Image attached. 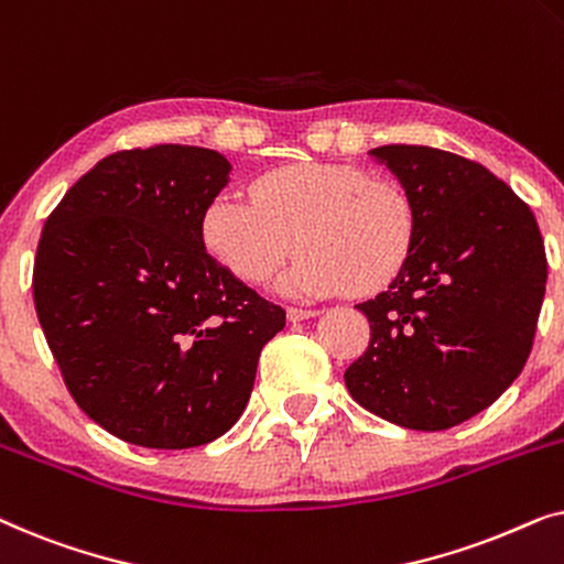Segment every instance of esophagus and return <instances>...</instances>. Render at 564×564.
<instances>
[{"label":"esophagus","instance_id":"34e87169","mask_svg":"<svg viewBox=\"0 0 564 564\" xmlns=\"http://www.w3.org/2000/svg\"><path fill=\"white\" fill-rule=\"evenodd\" d=\"M318 315V311H303V307H288V321L290 323H300V321H311Z\"/></svg>","mask_w":564,"mask_h":564}]
</instances>
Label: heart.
<instances>
[{
    "mask_svg": "<svg viewBox=\"0 0 564 564\" xmlns=\"http://www.w3.org/2000/svg\"><path fill=\"white\" fill-rule=\"evenodd\" d=\"M205 249L236 280L261 288L300 249L280 290L292 297L369 295L400 274L415 207L398 182L349 164H290L261 174L251 199L220 192L199 215Z\"/></svg>",
    "mask_w": 564,
    "mask_h": 564,
    "instance_id": "1",
    "label": "heart"
}]
</instances>
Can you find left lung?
<instances>
[{
  "mask_svg": "<svg viewBox=\"0 0 564 564\" xmlns=\"http://www.w3.org/2000/svg\"><path fill=\"white\" fill-rule=\"evenodd\" d=\"M415 207L411 257L369 318L367 351L344 372L369 413L444 431L496 403L527 365L546 288L531 207L482 164L429 145L369 151Z\"/></svg>",
  "mask_w": 564,
  "mask_h": 564,
  "instance_id": "8db88e82",
  "label": "left lung"
}]
</instances>
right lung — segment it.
I'll use <instances>...</instances> for the list:
<instances>
[{
    "mask_svg": "<svg viewBox=\"0 0 564 564\" xmlns=\"http://www.w3.org/2000/svg\"><path fill=\"white\" fill-rule=\"evenodd\" d=\"M230 161L197 145L118 151L45 220L33 295L76 405L149 449L210 444L241 419L284 311L207 253L199 215Z\"/></svg>",
    "mask_w": 564,
    "mask_h": 564,
    "instance_id": "right-lung-1",
    "label": "right lung"
}]
</instances>
